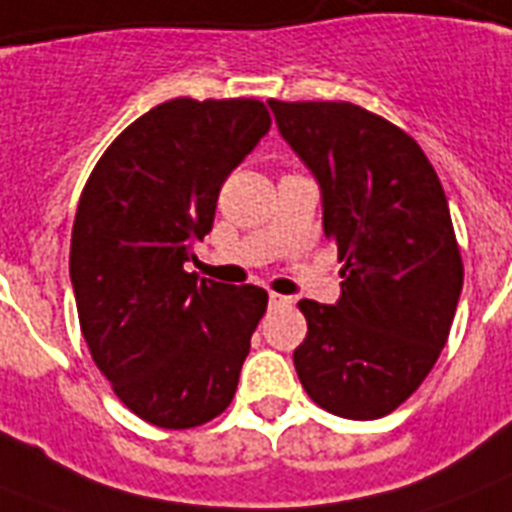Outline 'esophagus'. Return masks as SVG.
<instances>
[{
	"instance_id": "esophagus-1",
	"label": "esophagus",
	"mask_w": 512,
	"mask_h": 512,
	"mask_svg": "<svg viewBox=\"0 0 512 512\" xmlns=\"http://www.w3.org/2000/svg\"><path fill=\"white\" fill-rule=\"evenodd\" d=\"M268 303H271V308H289V305H292V297H284V295H276V292H271V295H268Z\"/></svg>"
}]
</instances>
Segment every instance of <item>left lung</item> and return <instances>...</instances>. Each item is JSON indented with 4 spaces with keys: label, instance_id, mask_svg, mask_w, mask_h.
I'll use <instances>...</instances> for the list:
<instances>
[{
    "label": "left lung",
    "instance_id": "left-lung-1",
    "mask_svg": "<svg viewBox=\"0 0 512 512\" xmlns=\"http://www.w3.org/2000/svg\"><path fill=\"white\" fill-rule=\"evenodd\" d=\"M268 106L319 180L345 279L337 305L297 303V377L321 409L377 420L420 388L452 329L465 268L444 185L412 135L356 103Z\"/></svg>",
    "mask_w": 512,
    "mask_h": 512
}]
</instances>
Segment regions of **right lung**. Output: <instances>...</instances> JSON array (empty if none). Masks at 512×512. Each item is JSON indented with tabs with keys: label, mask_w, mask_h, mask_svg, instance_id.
Segmentation results:
<instances>
[{
	"label": "right lung",
	"mask_w": 512,
	"mask_h": 512,
	"mask_svg": "<svg viewBox=\"0 0 512 512\" xmlns=\"http://www.w3.org/2000/svg\"><path fill=\"white\" fill-rule=\"evenodd\" d=\"M268 130L255 98L167 100L87 177L68 257L79 327L119 401L151 425L196 428L233 401L268 292L183 263L212 231L225 177Z\"/></svg>",
	"instance_id": "1"
}]
</instances>
